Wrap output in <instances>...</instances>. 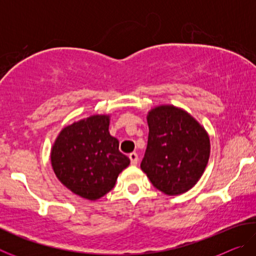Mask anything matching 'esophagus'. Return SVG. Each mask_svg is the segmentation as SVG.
Instances as JSON below:
<instances>
[{
  "instance_id": "1",
  "label": "esophagus",
  "mask_w": 256,
  "mask_h": 256,
  "mask_svg": "<svg viewBox=\"0 0 256 256\" xmlns=\"http://www.w3.org/2000/svg\"><path fill=\"white\" fill-rule=\"evenodd\" d=\"M128 158H130V160H131V164H136L138 162V154L136 152L130 154Z\"/></svg>"
}]
</instances>
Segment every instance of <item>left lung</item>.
Segmentation results:
<instances>
[{"label": "left lung", "instance_id": "left-lung-1", "mask_svg": "<svg viewBox=\"0 0 256 256\" xmlns=\"http://www.w3.org/2000/svg\"><path fill=\"white\" fill-rule=\"evenodd\" d=\"M144 170L156 188L178 196L200 180L210 156L209 136L188 112L172 105L149 112Z\"/></svg>", "mask_w": 256, "mask_h": 256}]
</instances>
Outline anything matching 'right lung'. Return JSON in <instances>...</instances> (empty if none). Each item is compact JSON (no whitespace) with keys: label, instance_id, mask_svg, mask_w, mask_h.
Here are the masks:
<instances>
[{"label":"right lung","instance_id":"right-lung-1","mask_svg":"<svg viewBox=\"0 0 256 256\" xmlns=\"http://www.w3.org/2000/svg\"><path fill=\"white\" fill-rule=\"evenodd\" d=\"M110 116L94 115L64 128L50 154L55 175L64 186L86 200H97L114 188L130 164L108 132Z\"/></svg>","mask_w":256,"mask_h":256}]
</instances>
